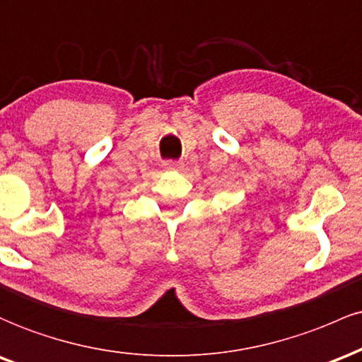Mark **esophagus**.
<instances>
[{"label": "esophagus", "instance_id": "1", "mask_svg": "<svg viewBox=\"0 0 362 362\" xmlns=\"http://www.w3.org/2000/svg\"><path fill=\"white\" fill-rule=\"evenodd\" d=\"M164 165L169 169H177V168H181L182 162L181 160H165Z\"/></svg>", "mask_w": 362, "mask_h": 362}]
</instances>
